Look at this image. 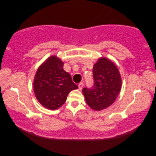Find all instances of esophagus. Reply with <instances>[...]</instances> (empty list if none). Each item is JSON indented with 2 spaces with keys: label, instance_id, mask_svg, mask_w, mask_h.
Instances as JSON below:
<instances>
[{
  "label": "esophagus",
  "instance_id": "esophagus-1",
  "mask_svg": "<svg viewBox=\"0 0 156 156\" xmlns=\"http://www.w3.org/2000/svg\"><path fill=\"white\" fill-rule=\"evenodd\" d=\"M84 87V83L83 82H80V83L78 84V88L79 90H82V88Z\"/></svg>",
  "mask_w": 156,
  "mask_h": 156
}]
</instances>
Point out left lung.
<instances>
[{"instance_id": "obj_1", "label": "left lung", "mask_w": 156, "mask_h": 156, "mask_svg": "<svg viewBox=\"0 0 156 156\" xmlns=\"http://www.w3.org/2000/svg\"><path fill=\"white\" fill-rule=\"evenodd\" d=\"M94 86L82 90L87 105L94 111L108 107L120 92L122 80L119 69L111 59L99 58L93 67Z\"/></svg>"}]
</instances>
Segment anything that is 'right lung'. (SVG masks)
Wrapping results in <instances>:
<instances>
[{
	"label": "right lung",
	"instance_id": "add662e5",
	"mask_svg": "<svg viewBox=\"0 0 156 156\" xmlns=\"http://www.w3.org/2000/svg\"><path fill=\"white\" fill-rule=\"evenodd\" d=\"M63 67L64 62L60 58L51 55L42 63L35 75L34 90L36 98L49 110L61 107L69 92L78 88Z\"/></svg>",
	"mask_w": 156,
	"mask_h": 156
}]
</instances>
